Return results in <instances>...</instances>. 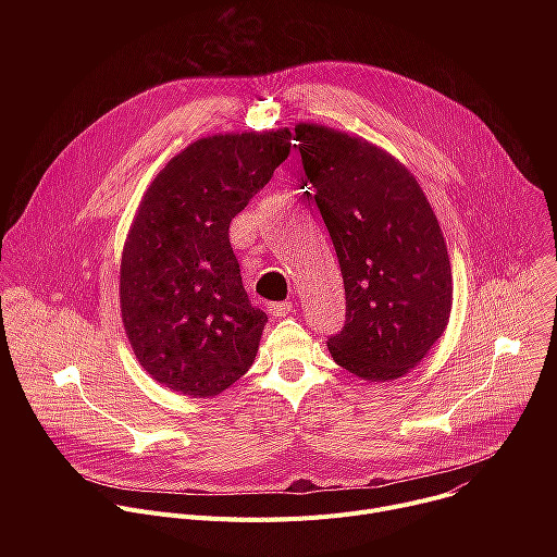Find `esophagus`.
Returning <instances> with one entry per match:
<instances>
[{
  "mask_svg": "<svg viewBox=\"0 0 557 557\" xmlns=\"http://www.w3.org/2000/svg\"><path fill=\"white\" fill-rule=\"evenodd\" d=\"M269 308H271L273 317H286V314L293 312V304H290V301H275V304H271Z\"/></svg>",
  "mask_w": 557,
  "mask_h": 557,
  "instance_id": "obj_1",
  "label": "esophagus"
}]
</instances>
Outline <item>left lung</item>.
<instances>
[{
  "instance_id": "1",
  "label": "left lung",
  "mask_w": 557,
  "mask_h": 557,
  "mask_svg": "<svg viewBox=\"0 0 557 557\" xmlns=\"http://www.w3.org/2000/svg\"><path fill=\"white\" fill-rule=\"evenodd\" d=\"M295 140L346 288V324L329 350L361 379H399L449 320L438 220L417 178L376 145L312 123H299Z\"/></svg>"
}]
</instances>
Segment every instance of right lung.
Masks as SVG:
<instances>
[{
  "label": "right lung",
  "instance_id": "1",
  "mask_svg": "<svg viewBox=\"0 0 557 557\" xmlns=\"http://www.w3.org/2000/svg\"><path fill=\"white\" fill-rule=\"evenodd\" d=\"M290 132L191 143L140 200L121 262V314L158 383L215 396L253 363L267 312L243 286L228 224L290 153Z\"/></svg>",
  "mask_w": 557,
  "mask_h": 557
}]
</instances>
